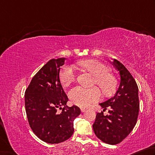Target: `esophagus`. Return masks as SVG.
<instances>
[{
  "mask_svg": "<svg viewBox=\"0 0 155 155\" xmlns=\"http://www.w3.org/2000/svg\"><path fill=\"white\" fill-rule=\"evenodd\" d=\"M86 110H87V109H86V108H85V107H82V108H81V112H86Z\"/></svg>",
  "mask_w": 155,
  "mask_h": 155,
  "instance_id": "1",
  "label": "esophagus"
}]
</instances>
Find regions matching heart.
<instances>
[{"label":"heart","mask_w":155,"mask_h":155,"mask_svg":"<svg viewBox=\"0 0 155 155\" xmlns=\"http://www.w3.org/2000/svg\"><path fill=\"white\" fill-rule=\"evenodd\" d=\"M78 66L94 76L93 84L98 86L105 95L108 96L114 93L117 82L114 76L110 73V68L107 65L96 60H84L78 62ZM59 76L62 86H69L77 78L75 68L73 65H64L60 71ZM101 95V92L96 86L86 88L78 86L69 93L71 101L80 107L88 106L97 101Z\"/></svg>","instance_id":"obj_1"}]
</instances>
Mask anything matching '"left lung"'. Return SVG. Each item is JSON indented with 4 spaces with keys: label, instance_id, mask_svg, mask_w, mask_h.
<instances>
[{
    "label": "left lung",
    "instance_id": "1",
    "mask_svg": "<svg viewBox=\"0 0 155 155\" xmlns=\"http://www.w3.org/2000/svg\"><path fill=\"white\" fill-rule=\"evenodd\" d=\"M112 64L118 71L120 83L114 97L99 105L108 114L97 113L93 128L96 136L108 144L120 143L137 123L140 103L137 83L127 68L114 59Z\"/></svg>",
    "mask_w": 155,
    "mask_h": 155
}]
</instances>
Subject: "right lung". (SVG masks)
<instances>
[{"mask_svg": "<svg viewBox=\"0 0 155 155\" xmlns=\"http://www.w3.org/2000/svg\"><path fill=\"white\" fill-rule=\"evenodd\" d=\"M64 58L49 61L31 80L25 91L27 118L34 134L43 142L58 143L74 131L73 121L80 114L76 105L68 107V97L60 80ZM58 109H61L59 112Z\"/></svg>", "mask_w": 155, "mask_h": 155, "instance_id": "1", "label": "right lung"}]
</instances>
